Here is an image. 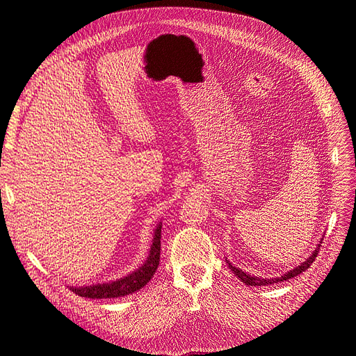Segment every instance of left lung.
I'll use <instances>...</instances> for the list:
<instances>
[{"label": "left lung", "mask_w": 356, "mask_h": 356, "mask_svg": "<svg viewBox=\"0 0 356 356\" xmlns=\"http://www.w3.org/2000/svg\"><path fill=\"white\" fill-rule=\"evenodd\" d=\"M321 243H322V239L319 241V243H318V246L315 248V251L312 252V255L307 258L306 261H303V263H300L297 267H294V268H291V270H288L286 273H284V275H281V276H277V277H270V279H267V277H258V276H252V275H250V273H246V272H243V270H241L239 267H234L229 260H227V264H229V267H230V270L238 276L241 281L245 284V285H251V286H264V285H273V284H277V282H282V281H288V279H291V277H296V276H298L300 273H303L305 270H307L309 268V266L315 261V258H316V255H318V252H319V246H321Z\"/></svg>", "instance_id": "left-lung-1"}]
</instances>
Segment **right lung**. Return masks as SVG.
Instances as JSON below:
<instances>
[{"instance_id":"obj_1","label":"right lung","mask_w":356,"mask_h":356,"mask_svg":"<svg viewBox=\"0 0 356 356\" xmlns=\"http://www.w3.org/2000/svg\"><path fill=\"white\" fill-rule=\"evenodd\" d=\"M160 238H161V221L156 225L153 234V243L149 248L147 260L139 266L136 270L123 276L117 281L95 284V285H83V286H70L72 293L84 298H117L124 297L132 293H136L144 288L152 277L154 276L157 266L160 261Z\"/></svg>"}]
</instances>
